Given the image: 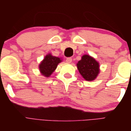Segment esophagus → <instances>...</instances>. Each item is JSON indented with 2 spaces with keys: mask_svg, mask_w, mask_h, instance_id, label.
Instances as JSON below:
<instances>
[{
  "mask_svg": "<svg viewBox=\"0 0 131 131\" xmlns=\"http://www.w3.org/2000/svg\"><path fill=\"white\" fill-rule=\"evenodd\" d=\"M66 62L68 63H71V62H72V58H67Z\"/></svg>",
  "mask_w": 131,
  "mask_h": 131,
  "instance_id": "esophagus-1",
  "label": "esophagus"
}]
</instances>
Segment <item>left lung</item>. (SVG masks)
I'll return each mask as SVG.
<instances>
[{
    "mask_svg": "<svg viewBox=\"0 0 131 131\" xmlns=\"http://www.w3.org/2000/svg\"><path fill=\"white\" fill-rule=\"evenodd\" d=\"M77 69L82 77L89 81L95 79L100 72L99 63L89 55H83L77 63Z\"/></svg>",
    "mask_w": 131,
    "mask_h": 131,
    "instance_id": "left-lung-1",
    "label": "left lung"
}]
</instances>
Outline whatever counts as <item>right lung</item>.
<instances>
[{
    "label": "right lung",
    "instance_id": "right-lung-1",
    "mask_svg": "<svg viewBox=\"0 0 131 131\" xmlns=\"http://www.w3.org/2000/svg\"><path fill=\"white\" fill-rule=\"evenodd\" d=\"M62 60L58 57L53 56L51 54H47L39 64V70L42 75L48 77L55 71L59 63Z\"/></svg>",
    "mask_w": 131,
    "mask_h": 131
}]
</instances>
